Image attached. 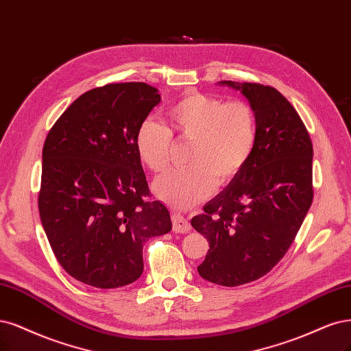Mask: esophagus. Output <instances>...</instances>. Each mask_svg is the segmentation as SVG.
Instances as JSON below:
<instances>
[{
    "label": "esophagus",
    "mask_w": 351,
    "mask_h": 351,
    "mask_svg": "<svg viewBox=\"0 0 351 351\" xmlns=\"http://www.w3.org/2000/svg\"><path fill=\"white\" fill-rule=\"evenodd\" d=\"M171 225H173V231L180 232V234H186L190 231V223L186 219L183 215L180 213H173L171 216Z\"/></svg>",
    "instance_id": "1"
}]
</instances>
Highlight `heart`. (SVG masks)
<instances>
[{"mask_svg":"<svg viewBox=\"0 0 351 351\" xmlns=\"http://www.w3.org/2000/svg\"><path fill=\"white\" fill-rule=\"evenodd\" d=\"M167 126L143 120L135 135L139 160L154 173L170 164L174 138L191 141L186 168L155 180L156 196L176 208H190L216 184L234 178L248 162L258 135L257 114L243 100L223 103L216 95L189 91L165 112Z\"/></svg>","mask_w":351,"mask_h":351,"instance_id":"b5f03b06","label":"heart"}]
</instances>
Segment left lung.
Here are the masks:
<instances>
[{"mask_svg":"<svg viewBox=\"0 0 351 351\" xmlns=\"http://www.w3.org/2000/svg\"><path fill=\"white\" fill-rule=\"evenodd\" d=\"M221 84L239 90L256 110L257 142L245 167L191 226L209 241L199 274L232 287L267 274L292 245L313 199V149L295 107L276 88Z\"/></svg>","mask_w":351,"mask_h":351,"instance_id":"obj_1","label":"left lung"}]
</instances>
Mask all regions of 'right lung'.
Instances as JSON below:
<instances>
[{
  "instance_id": "1",
  "label": "right lung",
  "mask_w": 351,
  "mask_h": 351,
  "mask_svg": "<svg viewBox=\"0 0 351 351\" xmlns=\"http://www.w3.org/2000/svg\"><path fill=\"white\" fill-rule=\"evenodd\" d=\"M160 101L145 82L107 84L80 95L46 136L40 221L56 260L81 283H134L143 244L171 231L135 148L139 125Z\"/></svg>"
}]
</instances>
